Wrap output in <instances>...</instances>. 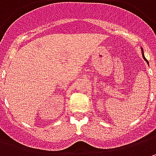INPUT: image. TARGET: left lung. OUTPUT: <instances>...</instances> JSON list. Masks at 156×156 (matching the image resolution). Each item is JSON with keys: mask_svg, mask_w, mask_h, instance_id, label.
I'll return each instance as SVG.
<instances>
[{"mask_svg": "<svg viewBox=\"0 0 156 156\" xmlns=\"http://www.w3.org/2000/svg\"><path fill=\"white\" fill-rule=\"evenodd\" d=\"M142 57H143V58H144V60H145V61H146V62H147L148 63V62H147V59H146V58L144 57V55H143V54H142Z\"/></svg>", "mask_w": 156, "mask_h": 156, "instance_id": "1", "label": "left lung"}]
</instances>
